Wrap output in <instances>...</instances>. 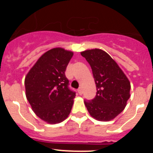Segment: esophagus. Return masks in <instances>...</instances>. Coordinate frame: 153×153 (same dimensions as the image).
<instances>
[{
  "label": "esophagus",
  "mask_w": 153,
  "mask_h": 153,
  "mask_svg": "<svg viewBox=\"0 0 153 153\" xmlns=\"http://www.w3.org/2000/svg\"><path fill=\"white\" fill-rule=\"evenodd\" d=\"M78 93H79V95H82V94H83V90H82V88H81V87H79V89H78Z\"/></svg>",
  "instance_id": "1"
}]
</instances>
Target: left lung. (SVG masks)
Wrapping results in <instances>:
<instances>
[{
    "instance_id": "left-lung-1",
    "label": "left lung",
    "mask_w": 153,
    "mask_h": 153,
    "mask_svg": "<svg viewBox=\"0 0 153 153\" xmlns=\"http://www.w3.org/2000/svg\"><path fill=\"white\" fill-rule=\"evenodd\" d=\"M91 67L97 86V95L84 103L92 117L99 121H109L126 107L130 97V82L118 64L100 49L80 53Z\"/></svg>"
}]
</instances>
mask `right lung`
<instances>
[{
  "mask_svg": "<svg viewBox=\"0 0 153 153\" xmlns=\"http://www.w3.org/2000/svg\"><path fill=\"white\" fill-rule=\"evenodd\" d=\"M74 53L61 47L53 48L42 55L27 74L26 97L35 114L50 124L68 117L75 92L69 89L65 71Z\"/></svg>",
  "mask_w": 153,
  "mask_h": 153,
  "instance_id": "1",
  "label": "right lung"
}]
</instances>
